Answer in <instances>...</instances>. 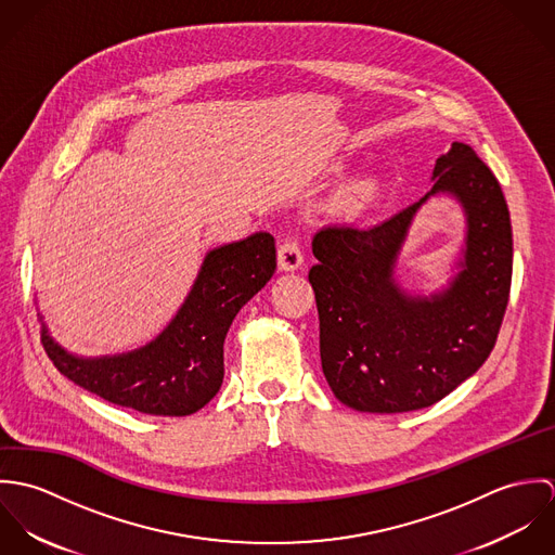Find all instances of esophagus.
<instances>
[{
	"instance_id": "obj_1",
	"label": "esophagus",
	"mask_w": 555,
	"mask_h": 555,
	"mask_svg": "<svg viewBox=\"0 0 555 555\" xmlns=\"http://www.w3.org/2000/svg\"><path fill=\"white\" fill-rule=\"evenodd\" d=\"M278 264L282 271H295L304 264V247L295 237H286L278 249Z\"/></svg>"
}]
</instances>
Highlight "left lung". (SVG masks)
Here are the masks:
<instances>
[{"label": "left lung", "mask_w": 555, "mask_h": 555, "mask_svg": "<svg viewBox=\"0 0 555 555\" xmlns=\"http://www.w3.org/2000/svg\"><path fill=\"white\" fill-rule=\"evenodd\" d=\"M438 191L469 218L463 271L431 300L395 284L396 254L413 214ZM310 269L320 320V361L335 397L361 412L427 408L487 361L506 312L513 231L502 188L475 150L453 143L436 159L431 190L374 227L331 224L312 241Z\"/></svg>", "instance_id": "1"}]
</instances>
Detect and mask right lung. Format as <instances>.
I'll list each match as a JSON object with an SVG mask.
<instances>
[{
  "label": "right lung",
  "instance_id": "right-lung-1",
  "mask_svg": "<svg viewBox=\"0 0 555 555\" xmlns=\"http://www.w3.org/2000/svg\"><path fill=\"white\" fill-rule=\"evenodd\" d=\"M275 267L269 233L222 245L207 254L185 304L152 344L119 357L77 359L42 324L44 350L66 378L111 403L156 416L192 414L220 391L233 318Z\"/></svg>",
  "mask_w": 555,
  "mask_h": 555
}]
</instances>
